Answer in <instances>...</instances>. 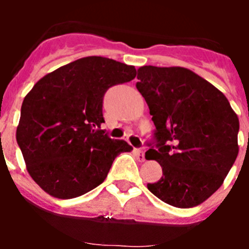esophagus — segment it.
<instances>
[{
  "label": "esophagus",
  "mask_w": 249,
  "mask_h": 249,
  "mask_svg": "<svg viewBox=\"0 0 249 249\" xmlns=\"http://www.w3.org/2000/svg\"><path fill=\"white\" fill-rule=\"evenodd\" d=\"M135 153H136V157L140 162H143L144 160V152L141 151V149H135Z\"/></svg>",
  "instance_id": "1"
}]
</instances>
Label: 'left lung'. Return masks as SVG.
Here are the masks:
<instances>
[{
  "label": "left lung",
  "instance_id": "1",
  "mask_svg": "<svg viewBox=\"0 0 249 249\" xmlns=\"http://www.w3.org/2000/svg\"><path fill=\"white\" fill-rule=\"evenodd\" d=\"M137 78L157 138L146 158L162 167L160 181L147 188L178 208L203 203L238 156L237 113L218 89L188 68L143 66Z\"/></svg>",
  "mask_w": 249,
  "mask_h": 249
}]
</instances>
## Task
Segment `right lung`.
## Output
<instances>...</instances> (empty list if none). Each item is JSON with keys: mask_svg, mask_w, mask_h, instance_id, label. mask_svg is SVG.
Segmentation results:
<instances>
[{"mask_svg": "<svg viewBox=\"0 0 249 249\" xmlns=\"http://www.w3.org/2000/svg\"><path fill=\"white\" fill-rule=\"evenodd\" d=\"M136 74L135 66L89 56L47 73L26 94L16 140L28 173L46 193L80 197L105 181L121 152L133 149L100 128L106 91Z\"/></svg>", "mask_w": 249, "mask_h": 249, "instance_id": "add662e5", "label": "right lung"}]
</instances>
